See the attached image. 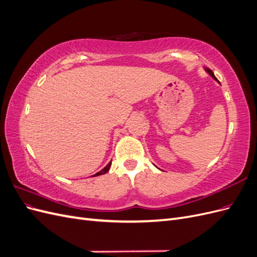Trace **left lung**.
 <instances>
[{"instance_id": "8db88e82", "label": "left lung", "mask_w": 257, "mask_h": 257, "mask_svg": "<svg viewBox=\"0 0 257 257\" xmlns=\"http://www.w3.org/2000/svg\"><path fill=\"white\" fill-rule=\"evenodd\" d=\"M205 68V71L208 73V75H210V76H211L212 77V78L215 80V81H217V82H219V80H217L216 79V77L214 76V74H213V72L211 71V69H210V68H208V67H204ZM220 83V82H219Z\"/></svg>"}]
</instances>
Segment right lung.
<instances>
[{
	"label": "right lung",
	"mask_w": 257,
	"mask_h": 257,
	"mask_svg": "<svg viewBox=\"0 0 257 257\" xmlns=\"http://www.w3.org/2000/svg\"><path fill=\"white\" fill-rule=\"evenodd\" d=\"M110 166H111V162H109L108 163V164L102 169V170H99L98 173H96L95 175H93L92 177H95V176H99V175H104V174H106V173H108V170H109V168H110Z\"/></svg>",
	"instance_id": "obj_1"
}]
</instances>
